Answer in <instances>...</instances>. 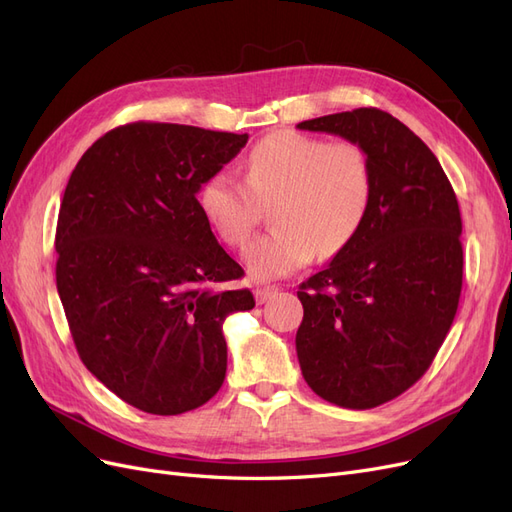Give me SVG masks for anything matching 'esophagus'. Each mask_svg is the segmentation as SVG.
Wrapping results in <instances>:
<instances>
[{"mask_svg":"<svg viewBox=\"0 0 512 512\" xmlns=\"http://www.w3.org/2000/svg\"><path fill=\"white\" fill-rule=\"evenodd\" d=\"M254 294H256V301L262 305V303H267L271 297H275L277 288H275V286H258V288L254 290Z\"/></svg>","mask_w":512,"mask_h":512,"instance_id":"esophagus-1","label":"esophagus"}]
</instances>
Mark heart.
<instances>
[{
  "label": "heart",
  "instance_id": "b5f03b06",
  "mask_svg": "<svg viewBox=\"0 0 512 512\" xmlns=\"http://www.w3.org/2000/svg\"><path fill=\"white\" fill-rule=\"evenodd\" d=\"M245 183L213 170L196 205L220 241L241 247L252 237L260 205H271L267 235L245 247L243 262L258 280L305 267L316 254L333 258L356 239L376 198V173L365 147L329 143L299 132H275L243 162Z\"/></svg>",
  "mask_w": 512,
  "mask_h": 512
}]
</instances>
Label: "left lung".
<instances>
[{
  "label": "left lung",
  "mask_w": 512,
  "mask_h": 512,
  "mask_svg": "<svg viewBox=\"0 0 512 512\" xmlns=\"http://www.w3.org/2000/svg\"><path fill=\"white\" fill-rule=\"evenodd\" d=\"M367 149L376 198L356 239L299 286L297 356L335 406L367 410L421 378L457 314L463 247L453 185L431 149L380 108L301 121Z\"/></svg>",
  "instance_id": "obj_1"
}]
</instances>
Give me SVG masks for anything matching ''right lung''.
Returning a JSON list of instances; mask_svg holds the SVG:
<instances>
[{"label":"right lung","mask_w":512,"mask_h":512,"mask_svg":"<svg viewBox=\"0 0 512 512\" xmlns=\"http://www.w3.org/2000/svg\"><path fill=\"white\" fill-rule=\"evenodd\" d=\"M247 134L136 121L106 132L72 170L55 232L57 292L81 361L126 404L194 410L226 378V316L250 290L196 205Z\"/></svg>","instance_id":"add662e5"}]
</instances>
